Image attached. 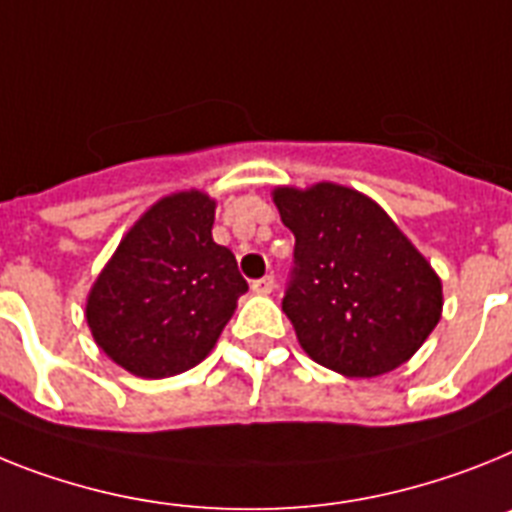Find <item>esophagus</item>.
Here are the masks:
<instances>
[{
	"instance_id": "1",
	"label": "esophagus",
	"mask_w": 512,
	"mask_h": 512,
	"mask_svg": "<svg viewBox=\"0 0 512 512\" xmlns=\"http://www.w3.org/2000/svg\"><path fill=\"white\" fill-rule=\"evenodd\" d=\"M273 289H276V278L273 276H263L257 278V281H252V291H255V294H270Z\"/></svg>"
}]
</instances>
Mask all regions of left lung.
<instances>
[{
    "label": "left lung",
    "mask_w": 512,
    "mask_h": 512,
    "mask_svg": "<svg viewBox=\"0 0 512 512\" xmlns=\"http://www.w3.org/2000/svg\"><path fill=\"white\" fill-rule=\"evenodd\" d=\"M294 231L283 312L317 364L377 377L409 362L435 330L442 283L390 216L362 192L322 182L273 192Z\"/></svg>",
    "instance_id": "obj_1"
}]
</instances>
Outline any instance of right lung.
<instances>
[{
  "label": "right lung",
  "instance_id": "right-lung-1",
  "mask_svg": "<svg viewBox=\"0 0 512 512\" xmlns=\"http://www.w3.org/2000/svg\"><path fill=\"white\" fill-rule=\"evenodd\" d=\"M213 218L203 192L163 197L93 283V338L132 375L158 380L203 362L247 291L231 249L213 242Z\"/></svg>",
  "mask_w": 512,
  "mask_h": 512
}]
</instances>
